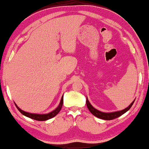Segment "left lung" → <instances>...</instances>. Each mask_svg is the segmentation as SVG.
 Wrapping results in <instances>:
<instances>
[{
    "instance_id": "left-lung-1",
    "label": "left lung",
    "mask_w": 149,
    "mask_h": 149,
    "mask_svg": "<svg viewBox=\"0 0 149 149\" xmlns=\"http://www.w3.org/2000/svg\"><path fill=\"white\" fill-rule=\"evenodd\" d=\"M134 102V100L131 103L130 105L127 107V108H125V109L123 110H121V111H115V112H111V113H104L95 109V108H94L90 104V102H88V99H87L86 97V105H87V107H88V109H89V111H90L92 113V114H93L95 116L104 120H112L120 116L121 115H123V113H125L126 111H127L130 109L131 107H132V104H133Z\"/></svg>"
}]
</instances>
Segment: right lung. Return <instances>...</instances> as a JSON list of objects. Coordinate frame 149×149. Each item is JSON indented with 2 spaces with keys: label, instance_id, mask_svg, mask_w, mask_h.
<instances>
[{
  "label": "right lung",
  "instance_id": "1",
  "mask_svg": "<svg viewBox=\"0 0 149 149\" xmlns=\"http://www.w3.org/2000/svg\"><path fill=\"white\" fill-rule=\"evenodd\" d=\"M63 103V96L62 98H61L60 104H59L58 107L55 110H54V111H52V112L47 113V114H36V113H31L26 112V111H23V110L19 109L16 104H15V105H16V107H17V108L18 109L19 111H20V112L22 113L23 115H24V116L29 117V118H32V119H34L36 120H40V121H42V120H46L50 119V118H53V117L55 116L56 115H57L59 111H61V108H62Z\"/></svg>",
  "mask_w": 149,
  "mask_h": 149
}]
</instances>
